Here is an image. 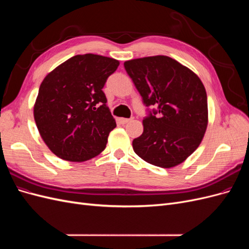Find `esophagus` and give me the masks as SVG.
I'll return each instance as SVG.
<instances>
[{
	"mask_svg": "<svg viewBox=\"0 0 249 249\" xmlns=\"http://www.w3.org/2000/svg\"><path fill=\"white\" fill-rule=\"evenodd\" d=\"M130 122H131V119H129V118H119V123L122 124H125Z\"/></svg>",
	"mask_w": 249,
	"mask_h": 249,
	"instance_id": "34e87169",
	"label": "esophagus"
}]
</instances>
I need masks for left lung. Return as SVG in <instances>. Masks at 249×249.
Returning <instances> with one entry per match:
<instances>
[{
	"label": "left lung",
	"mask_w": 249,
	"mask_h": 249,
	"mask_svg": "<svg viewBox=\"0 0 249 249\" xmlns=\"http://www.w3.org/2000/svg\"><path fill=\"white\" fill-rule=\"evenodd\" d=\"M124 69L146 106L157 111L143 119V133L133 140L142 160L162 168L193 154L208 126V100L202 82L190 69L167 56L133 59Z\"/></svg>",
	"instance_id": "obj_1"
}]
</instances>
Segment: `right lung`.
Returning <instances> with one entry per match:
<instances>
[{"mask_svg": "<svg viewBox=\"0 0 249 249\" xmlns=\"http://www.w3.org/2000/svg\"><path fill=\"white\" fill-rule=\"evenodd\" d=\"M116 59L77 55L49 72L34 104V119L47 146L60 159L84 162L106 148L116 126L103 92Z\"/></svg>", "mask_w": 249, "mask_h": 249, "instance_id": "1", "label": "right lung"}]
</instances>
